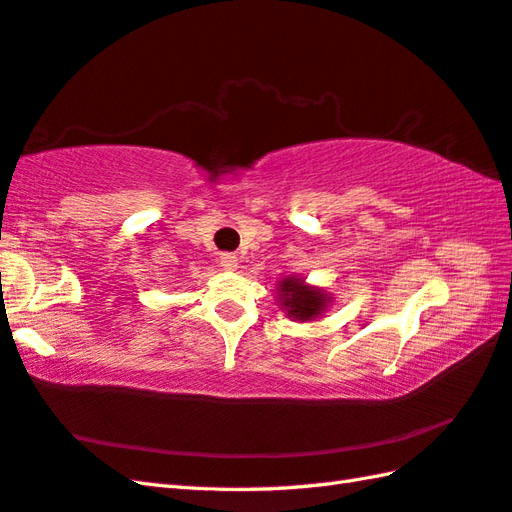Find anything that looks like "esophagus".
<instances>
[{"instance_id":"1","label":"esophagus","mask_w":512,"mask_h":512,"mask_svg":"<svg viewBox=\"0 0 512 512\" xmlns=\"http://www.w3.org/2000/svg\"><path fill=\"white\" fill-rule=\"evenodd\" d=\"M220 264H222V268H224V270H228V273H231V270H235V268H237L239 259H237L233 253H224V255L220 257Z\"/></svg>"}]
</instances>
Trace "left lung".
<instances>
[{
	"label": "left lung",
	"mask_w": 512,
	"mask_h": 512,
	"mask_svg": "<svg viewBox=\"0 0 512 512\" xmlns=\"http://www.w3.org/2000/svg\"><path fill=\"white\" fill-rule=\"evenodd\" d=\"M281 306L288 312V317L295 321H312L323 314L330 306L332 297L321 288L308 286L301 277H286L277 286Z\"/></svg>",
	"instance_id": "obj_1"
}]
</instances>
